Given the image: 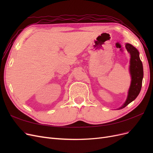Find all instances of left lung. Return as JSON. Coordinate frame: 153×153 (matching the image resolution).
<instances>
[{
    "label": "left lung",
    "instance_id": "obj_1",
    "mask_svg": "<svg viewBox=\"0 0 153 153\" xmlns=\"http://www.w3.org/2000/svg\"><path fill=\"white\" fill-rule=\"evenodd\" d=\"M125 47L130 55V61H129V71L131 75V84L129 86L127 98L124 104L117 108V110L122 109L130 103L133 100L136 99L139 94L143 76V65L139 57V52L133 46L129 43H126Z\"/></svg>",
    "mask_w": 153,
    "mask_h": 153
}]
</instances>
